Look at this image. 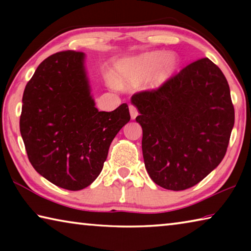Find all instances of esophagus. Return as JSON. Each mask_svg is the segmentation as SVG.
<instances>
[{"mask_svg": "<svg viewBox=\"0 0 251 251\" xmlns=\"http://www.w3.org/2000/svg\"><path fill=\"white\" fill-rule=\"evenodd\" d=\"M129 113H130L131 120H135V118L137 117V115H138V110H137V108H136L135 106H133V105L129 106Z\"/></svg>", "mask_w": 251, "mask_h": 251, "instance_id": "1", "label": "esophagus"}]
</instances>
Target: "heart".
<instances>
[{
	"label": "heart",
	"mask_w": 251,
	"mask_h": 251,
	"mask_svg": "<svg viewBox=\"0 0 251 251\" xmlns=\"http://www.w3.org/2000/svg\"><path fill=\"white\" fill-rule=\"evenodd\" d=\"M177 66L178 58L174 54L148 52L118 62L116 79L121 86H137L150 77V86L157 88L172 77Z\"/></svg>",
	"instance_id": "heart-1"
}]
</instances>
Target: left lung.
I'll return each instance as SVG.
<instances>
[{
    "instance_id": "8db88e82",
    "label": "left lung",
    "mask_w": 251,
    "mask_h": 251,
    "mask_svg": "<svg viewBox=\"0 0 251 251\" xmlns=\"http://www.w3.org/2000/svg\"><path fill=\"white\" fill-rule=\"evenodd\" d=\"M151 180L169 190L198 184L218 166L235 124L230 90L209 58L187 65L158 90L131 96Z\"/></svg>"
}]
</instances>
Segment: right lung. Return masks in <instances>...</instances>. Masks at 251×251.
Returning a JSON list of instances; mask_svg holds the SVG:
<instances>
[{
  "label": "right lung",
  "mask_w": 251,
  "mask_h": 251,
  "mask_svg": "<svg viewBox=\"0 0 251 251\" xmlns=\"http://www.w3.org/2000/svg\"><path fill=\"white\" fill-rule=\"evenodd\" d=\"M20 130L34 169L69 190L90 186L101 172L110 143L130 120L127 104L100 112L91 94L85 54L49 56L24 90Z\"/></svg>",
  "instance_id": "1"
}]
</instances>
